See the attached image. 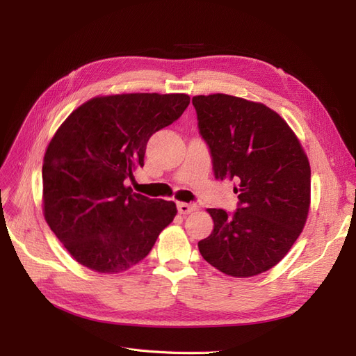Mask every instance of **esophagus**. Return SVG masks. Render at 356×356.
<instances>
[{"label": "esophagus", "instance_id": "obj_1", "mask_svg": "<svg viewBox=\"0 0 356 356\" xmlns=\"http://www.w3.org/2000/svg\"><path fill=\"white\" fill-rule=\"evenodd\" d=\"M177 207H178V212L182 215H187V213L197 209V204H195V203H178Z\"/></svg>", "mask_w": 356, "mask_h": 356}]
</instances>
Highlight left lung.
Listing matches in <instances>:
<instances>
[{
	"mask_svg": "<svg viewBox=\"0 0 356 356\" xmlns=\"http://www.w3.org/2000/svg\"><path fill=\"white\" fill-rule=\"evenodd\" d=\"M199 134L217 179L234 181V212L208 209L213 230L197 246L220 272L248 277L276 266L309 213L310 166L284 118L230 95L195 96Z\"/></svg>",
	"mask_w": 356,
	"mask_h": 356,
	"instance_id": "1",
	"label": "left lung"
}]
</instances>
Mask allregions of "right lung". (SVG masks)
Returning <instances> with one entry per match:
<instances>
[{
  "instance_id": "1",
  "label": "right lung",
  "mask_w": 356,
  "mask_h": 356,
  "mask_svg": "<svg viewBox=\"0 0 356 356\" xmlns=\"http://www.w3.org/2000/svg\"><path fill=\"white\" fill-rule=\"evenodd\" d=\"M188 104L184 93L101 96L58 129L42 163L44 217L80 264L99 273L127 270L174 220V202L132 195L124 182L144 166L148 139Z\"/></svg>"
}]
</instances>
